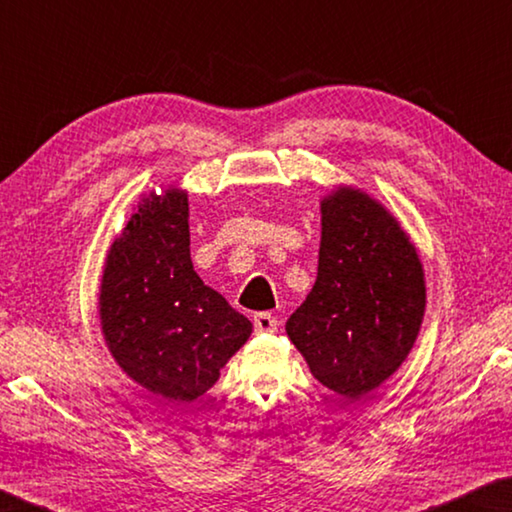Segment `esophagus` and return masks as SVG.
Listing matches in <instances>:
<instances>
[{"label": "esophagus", "mask_w": 512, "mask_h": 512, "mask_svg": "<svg viewBox=\"0 0 512 512\" xmlns=\"http://www.w3.org/2000/svg\"><path fill=\"white\" fill-rule=\"evenodd\" d=\"M253 324H255V333L257 335L259 333H275L277 326H279L277 319L270 315V313H257L255 319H253Z\"/></svg>", "instance_id": "1"}]
</instances>
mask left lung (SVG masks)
<instances>
[{
    "label": "left lung",
    "instance_id": "obj_1",
    "mask_svg": "<svg viewBox=\"0 0 512 512\" xmlns=\"http://www.w3.org/2000/svg\"><path fill=\"white\" fill-rule=\"evenodd\" d=\"M319 213L317 279L286 333L317 382L357 402L415 346L426 308L424 266L397 217L366 190L339 184Z\"/></svg>",
    "mask_w": 512,
    "mask_h": 512
}]
</instances>
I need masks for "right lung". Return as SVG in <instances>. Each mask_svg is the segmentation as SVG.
I'll list each match as a JSON object with an SVG mask.
<instances>
[{
  "label": "right lung",
  "instance_id": "1",
  "mask_svg": "<svg viewBox=\"0 0 512 512\" xmlns=\"http://www.w3.org/2000/svg\"><path fill=\"white\" fill-rule=\"evenodd\" d=\"M99 324L117 366L168 402H195L219 379L253 324L190 262L188 193L142 195L106 253Z\"/></svg>",
  "mask_w": 512,
  "mask_h": 512
}]
</instances>
